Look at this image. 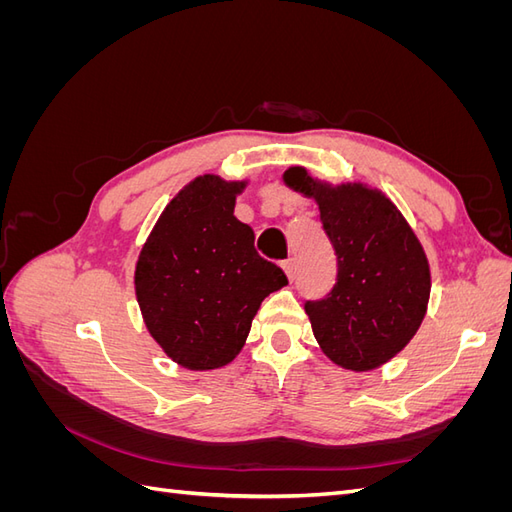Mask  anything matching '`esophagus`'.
Instances as JSON below:
<instances>
[{
    "instance_id": "34e87169",
    "label": "esophagus",
    "mask_w": 512,
    "mask_h": 512,
    "mask_svg": "<svg viewBox=\"0 0 512 512\" xmlns=\"http://www.w3.org/2000/svg\"><path fill=\"white\" fill-rule=\"evenodd\" d=\"M282 267H284V271H286V275H288V280H292V277H294V260H292V258L284 260Z\"/></svg>"
}]
</instances>
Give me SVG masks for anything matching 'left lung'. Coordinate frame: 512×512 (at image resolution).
<instances>
[{
  "mask_svg": "<svg viewBox=\"0 0 512 512\" xmlns=\"http://www.w3.org/2000/svg\"><path fill=\"white\" fill-rule=\"evenodd\" d=\"M284 183L316 200L337 256L333 290L305 303L322 352L352 371L391 361L427 314L431 273L421 241L391 198L361 181L333 185L290 166Z\"/></svg>",
  "mask_w": 512,
  "mask_h": 512,
  "instance_id": "obj_1",
  "label": "left lung"
}]
</instances>
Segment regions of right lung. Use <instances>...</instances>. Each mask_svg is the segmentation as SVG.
Returning <instances> with one entry per match:
<instances>
[{"label": "right lung", "instance_id": "1", "mask_svg": "<svg viewBox=\"0 0 512 512\" xmlns=\"http://www.w3.org/2000/svg\"><path fill=\"white\" fill-rule=\"evenodd\" d=\"M245 181L200 175L170 200L136 260L145 327L177 365L209 371L241 352L260 303L288 284L235 218Z\"/></svg>", "mask_w": 512, "mask_h": 512}]
</instances>
